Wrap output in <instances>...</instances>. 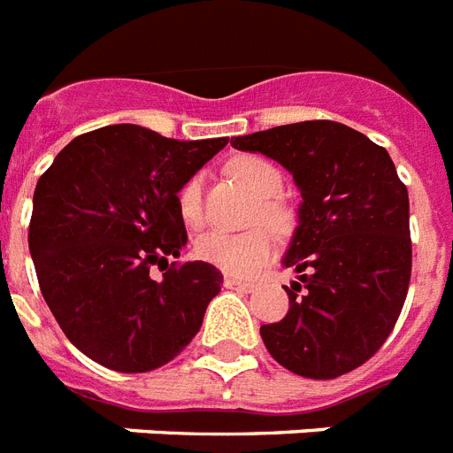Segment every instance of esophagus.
<instances>
[{
	"instance_id": "obj_1",
	"label": "esophagus",
	"mask_w": 453,
	"mask_h": 453,
	"mask_svg": "<svg viewBox=\"0 0 453 453\" xmlns=\"http://www.w3.org/2000/svg\"><path fill=\"white\" fill-rule=\"evenodd\" d=\"M224 288L238 289V292H252V289H255V285L248 283V280H241V278L226 276V278H224Z\"/></svg>"
}]
</instances>
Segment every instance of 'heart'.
Returning a JSON list of instances; mask_svg holds the SVG:
<instances>
[{"mask_svg": "<svg viewBox=\"0 0 453 453\" xmlns=\"http://www.w3.org/2000/svg\"><path fill=\"white\" fill-rule=\"evenodd\" d=\"M229 173L238 184H243L252 196L259 198L255 210V219H262L276 234H288L292 229V212L276 194L283 187V175L276 165L262 157L231 158L226 164ZM177 205L182 212L184 222L198 226L203 222V203H201V177L194 175L182 184L177 194ZM196 252L201 259L222 269L231 276H252L262 264H266L273 255V236L264 226H255L248 231H205L196 241Z\"/></svg>", "mask_w": 453, "mask_h": 453, "instance_id": "obj_1", "label": "heart"}]
</instances>
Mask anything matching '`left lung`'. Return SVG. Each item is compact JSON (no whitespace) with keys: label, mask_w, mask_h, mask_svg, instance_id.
<instances>
[{"label":"left lung","mask_w":453,"mask_h":453,"mask_svg":"<svg viewBox=\"0 0 453 453\" xmlns=\"http://www.w3.org/2000/svg\"><path fill=\"white\" fill-rule=\"evenodd\" d=\"M289 170L302 191L283 264L299 273L288 316L259 334L276 363L336 379L367 363L397 323L411 276L410 194L388 151L336 121L231 137Z\"/></svg>","instance_id":"8db88e82"}]
</instances>
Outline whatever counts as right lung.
Instances as JSON below:
<instances>
[{
  "instance_id": "1",
  "label": "right lung",
  "mask_w": 453,
  "mask_h": 453,
  "mask_svg": "<svg viewBox=\"0 0 453 453\" xmlns=\"http://www.w3.org/2000/svg\"><path fill=\"white\" fill-rule=\"evenodd\" d=\"M226 142L104 126L74 137L39 177L30 252L50 313L83 356L137 374L196 336L222 273L208 262L168 266L187 245L177 194ZM157 263L161 281L149 276Z\"/></svg>"
}]
</instances>
